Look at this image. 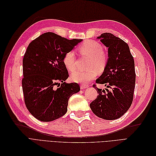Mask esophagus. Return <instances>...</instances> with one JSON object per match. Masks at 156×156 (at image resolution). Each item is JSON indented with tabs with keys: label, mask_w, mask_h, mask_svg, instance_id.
<instances>
[{
	"label": "esophagus",
	"mask_w": 156,
	"mask_h": 156,
	"mask_svg": "<svg viewBox=\"0 0 156 156\" xmlns=\"http://www.w3.org/2000/svg\"><path fill=\"white\" fill-rule=\"evenodd\" d=\"M88 85H85V84H81V89H84L88 88Z\"/></svg>",
	"instance_id": "34e87169"
}]
</instances>
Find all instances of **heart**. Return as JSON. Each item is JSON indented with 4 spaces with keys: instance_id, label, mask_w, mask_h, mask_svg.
<instances>
[{
    "instance_id": "b5f03b06",
    "label": "heart",
    "mask_w": 156,
    "mask_h": 156,
    "mask_svg": "<svg viewBox=\"0 0 156 156\" xmlns=\"http://www.w3.org/2000/svg\"><path fill=\"white\" fill-rule=\"evenodd\" d=\"M78 51L82 56H90L88 66V70H77L71 75V79L75 83L87 84L95 78L97 70L103 72L107 66L108 56L103 50L102 45L97 41L87 40L78 47ZM62 62L65 67L73 72L77 68V58L75 52L70 50L63 56Z\"/></svg>"
}]
</instances>
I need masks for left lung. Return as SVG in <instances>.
<instances>
[{
	"label": "left lung",
	"mask_w": 156,
	"mask_h": 156,
	"mask_svg": "<svg viewBox=\"0 0 156 156\" xmlns=\"http://www.w3.org/2000/svg\"><path fill=\"white\" fill-rule=\"evenodd\" d=\"M98 38L108 48V59L96 83L110 90L105 88V91L93 84L98 96L90 107L101 119L115 120L124 115L133 102L136 77L134 59L127 43L111 33H103Z\"/></svg>",
	"instance_id": "8db88e82"
}]
</instances>
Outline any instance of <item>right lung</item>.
Masks as SVG:
<instances>
[{"mask_svg": "<svg viewBox=\"0 0 156 156\" xmlns=\"http://www.w3.org/2000/svg\"><path fill=\"white\" fill-rule=\"evenodd\" d=\"M81 41L49 32L28 46L23 59L22 87L27 109L37 120L50 122L64 116L69 98L80 90L77 83L64 82L69 73L62 58Z\"/></svg>", "mask_w": 156, "mask_h": 156, "instance_id": "obj_1", "label": "right lung"}]
</instances>
